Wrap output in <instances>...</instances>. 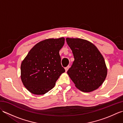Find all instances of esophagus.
<instances>
[{
  "label": "esophagus",
  "mask_w": 123,
  "mask_h": 123,
  "mask_svg": "<svg viewBox=\"0 0 123 123\" xmlns=\"http://www.w3.org/2000/svg\"><path fill=\"white\" fill-rule=\"evenodd\" d=\"M69 68H70V66H68V67H67L66 68H65V71H66V72L68 71V70H69Z\"/></svg>",
  "instance_id": "esophagus-1"
}]
</instances>
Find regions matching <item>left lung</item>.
<instances>
[{"mask_svg": "<svg viewBox=\"0 0 123 123\" xmlns=\"http://www.w3.org/2000/svg\"><path fill=\"white\" fill-rule=\"evenodd\" d=\"M74 61L67 72L78 89L89 92L103 84L107 74L105 60L93 44L79 38H66Z\"/></svg>", "mask_w": 123, "mask_h": 123, "instance_id": "obj_1", "label": "left lung"}]
</instances>
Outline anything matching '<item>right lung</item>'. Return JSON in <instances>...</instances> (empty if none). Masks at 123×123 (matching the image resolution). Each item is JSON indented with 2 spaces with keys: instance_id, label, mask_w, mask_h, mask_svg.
Returning <instances> with one entry per match:
<instances>
[{
  "instance_id": "1",
  "label": "right lung",
  "mask_w": 123,
  "mask_h": 123,
  "mask_svg": "<svg viewBox=\"0 0 123 123\" xmlns=\"http://www.w3.org/2000/svg\"><path fill=\"white\" fill-rule=\"evenodd\" d=\"M65 38H49L34 46L23 60L20 77L25 87L33 94L42 95L51 90L65 70L59 51Z\"/></svg>"
}]
</instances>
